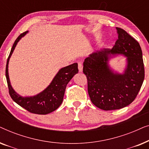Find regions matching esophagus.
I'll list each match as a JSON object with an SVG mask.
<instances>
[{
	"label": "esophagus",
	"mask_w": 149,
	"mask_h": 149,
	"mask_svg": "<svg viewBox=\"0 0 149 149\" xmlns=\"http://www.w3.org/2000/svg\"><path fill=\"white\" fill-rule=\"evenodd\" d=\"M78 68H79V72H82V71H83V64H82V63H81V62L78 63Z\"/></svg>",
	"instance_id": "obj_1"
}]
</instances>
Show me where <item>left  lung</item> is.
<instances>
[{"label":"left lung","mask_w":149,"mask_h":149,"mask_svg":"<svg viewBox=\"0 0 149 149\" xmlns=\"http://www.w3.org/2000/svg\"><path fill=\"white\" fill-rule=\"evenodd\" d=\"M118 39L112 49L93 53L83 62L87 90L91 101L104 111L127 107L137 96L144 79L142 52L139 43L122 28L116 27ZM121 53L127 56L128 66L123 75L107 68L108 55Z\"/></svg>","instance_id":"left-lung-1"}]
</instances>
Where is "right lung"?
I'll use <instances>...</instances> for the list:
<instances>
[{"label":"right lung","instance_id":"add662e5","mask_svg":"<svg viewBox=\"0 0 149 149\" xmlns=\"http://www.w3.org/2000/svg\"><path fill=\"white\" fill-rule=\"evenodd\" d=\"M26 32H24L20 34L15 40L9 56L8 57L7 65H6L5 75L8 88H9V93L13 100L20 107L25 109L26 111L31 113L38 114V115H46L56 111L61 105L67 84L74 77V75L79 72L78 64L74 63L60 69L47 88L39 94L29 97L20 96L15 92L10 84L9 74H8V64H9L10 57L17 42L22 36L25 35Z\"/></svg>","mask_w":149,"mask_h":149}]
</instances>
